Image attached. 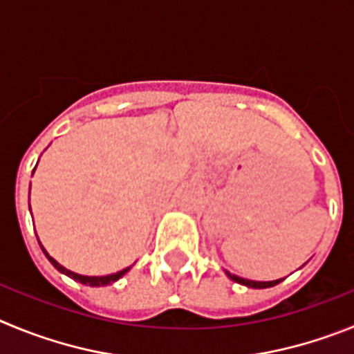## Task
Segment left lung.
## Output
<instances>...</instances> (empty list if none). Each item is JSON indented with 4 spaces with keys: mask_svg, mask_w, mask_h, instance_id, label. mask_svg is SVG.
I'll return each instance as SVG.
<instances>
[{
    "mask_svg": "<svg viewBox=\"0 0 354 354\" xmlns=\"http://www.w3.org/2000/svg\"><path fill=\"white\" fill-rule=\"evenodd\" d=\"M225 275L229 277L231 280H234L236 284H241V286H247V288H252V289H266V288H273V286H277L279 282H282L284 279H277V280H268V282H259V280H248V279H241V277L238 275H232V273L225 272Z\"/></svg>",
    "mask_w": 354,
    "mask_h": 354,
    "instance_id": "8db88e82",
    "label": "left lung"
}]
</instances>
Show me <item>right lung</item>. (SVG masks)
I'll return each mask as SVG.
<instances>
[{"label":"right lung","mask_w":354,"mask_h":354,"mask_svg":"<svg viewBox=\"0 0 354 354\" xmlns=\"http://www.w3.org/2000/svg\"><path fill=\"white\" fill-rule=\"evenodd\" d=\"M30 189H31V187H30ZM30 212H31V206H30ZM38 243H40V241H38ZM40 248H42V252L46 254L47 259L50 261V264H53L54 268L58 270L59 273H63V275L70 277V279H74L75 282H81V284H84V286H91V288H102V286H109V284H113V282H116V280L122 279V277L125 275V273L129 272L130 268H132V266H129V268L122 270V272L111 273V275H104V277H88V275H79V273L70 272V270H66L65 266H62V264H59L58 261L54 259V257H50V256H49V252H47L46 248H44V245H42V243H40Z\"/></svg>","instance_id":"right-lung-1"}]
</instances>
